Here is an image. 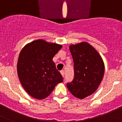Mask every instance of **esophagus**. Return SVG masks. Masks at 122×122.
<instances>
[{
  "label": "esophagus",
  "mask_w": 122,
  "mask_h": 122,
  "mask_svg": "<svg viewBox=\"0 0 122 122\" xmlns=\"http://www.w3.org/2000/svg\"><path fill=\"white\" fill-rule=\"evenodd\" d=\"M60 73H61V75H62V77L64 76L65 72H64V70H61V71H60Z\"/></svg>",
  "instance_id": "1"
}]
</instances>
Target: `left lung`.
<instances>
[{
	"instance_id": "8db88e82",
	"label": "left lung",
	"mask_w": 122,
	"mask_h": 122,
	"mask_svg": "<svg viewBox=\"0 0 122 122\" xmlns=\"http://www.w3.org/2000/svg\"><path fill=\"white\" fill-rule=\"evenodd\" d=\"M69 49L73 60L75 76L67 87L75 97L82 99L98 88L104 75V62L98 52L87 42L71 44Z\"/></svg>"
}]
</instances>
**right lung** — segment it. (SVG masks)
Segmentation results:
<instances>
[{
  "label": "right lung",
  "mask_w": 122,
  "mask_h": 122,
  "mask_svg": "<svg viewBox=\"0 0 122 122\" xmlns=\"http://www.w3.org/2000/svg\"><path fill=\"white\" fill-rule=\"evenodd\" d=\"M62 47L39 39L28 43L21 49L17 65L18 76L25 91L34 98L44 99L63 81L52 60Z\"/></svg>",
  "instance_id": "right-lung-1"
}]
</instances>
